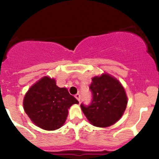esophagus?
<instances>
[{
    "label": "esophagus",
    "mask_w": 159,
    "mask_h": 159,
    "mask_svg": "<svg viewBox=\"0 0 159 159\" xmlns=\"http://www.w3.org/2000/svg\"><path fill=\"white\" fill-rule=\"evenodd\" d=\"M75 97L77 98L78 101L80 102V101H81V96H80V94L79 93H77V94L75 95Z\"/></svg>",
    "instance_id": "1"
}]
</instances>
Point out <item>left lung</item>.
<instances>
[{"mask_svg":"<svg viewBox=\"0 0 159 159\" xmlns=\"http://www.w3.org/2000/svg\"><path fill=\"white\" fill-rule=\"evenodd\" d=\"M92 81L91 102L87 105L81 103V107L95 126H110L123 116L126 108V94L121 84L109 75L94 77Z\"/></svg>","mask_w":159,"mask_h":159,"instance_id":"8db88e82","label":"left lung"}]
</instances>
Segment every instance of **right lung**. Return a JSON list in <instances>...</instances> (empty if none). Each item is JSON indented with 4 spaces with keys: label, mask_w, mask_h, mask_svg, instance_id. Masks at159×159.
Here are the masks:
<instances>
[{
    "label": "right lung",
    "mask_w": 159,
    "mask_h": 159,
    "mask_svg": "<svg viewBox=\"0 0 159 159\" xmlns=\"http://www.w3.org/2000/svg\"><path fill=\"white\" fill-rule=\"evenodd\" d=\"M78 101L66 88L56 85L54 79L44 77L32 86L24 98V109L37 126L55 130L63 123L68 109Z\"/></svg>",
    "instance_id": "add662e5"
}]
</instances>
